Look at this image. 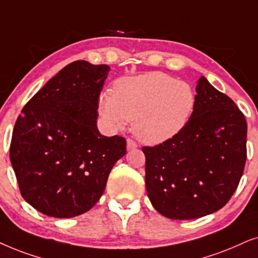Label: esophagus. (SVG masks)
I'll return each instance as SVG.
<instances>
[{
	"label": "esophagus",
	"instance_id": "34e87169",
	"mask_svg": "<svg viewBox=\"0 0 258 258\" xmlns=\"http://www.w3.org/2000/svg\"><path fill=\"white\" fill-rule=\"evenodd\" d=\"M138 147V145H137V143L135 142V140L132 139H127V150L131 151V150H135Z\"/></svg>",
	"mask_w": 258,
	"mask_h": 258
}]
</instances>
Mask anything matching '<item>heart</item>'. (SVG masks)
Returning a JSON list of instances; mask_svg holds the SVG:
<instances>
[{
	"instance_id": "obj_1",
	"label": "heart",
	"mask_w": 258,
	"mask_h": 258,
	"mask_svg": "<svg viewBox=\"0 0 258 258\" xmlns=\"http://www.w3.org/2000/svg\"><path fill=\"white\" fill-rule=\"evenodd\" d=\"M197 95L190 84L161 72L120 78L99 97V114L111 128L135 121L139 140L158 145L179 135L192 118Z\"/></svg>"
}]
</instances>
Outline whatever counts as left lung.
Instances as JSON below:
<instances>
[{"instance_id":"1","label":"left lung","mask_w":258,"mask_h":258,"mask_svg":"<svg viewBox=\"0 0 258 258\" xmlns=\"http://www.w3.org/2000/svg\"><path fill=\"white\" fill-rule=\"evenodd\" d=\"M186 127L145 154V185L153 208L171 219L218 211L238 186L246 159V121L228 95L201 77Z\"/></svg>"}]
</instances>
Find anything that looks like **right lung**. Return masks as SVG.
I'll use <instances>...</instances> for the list:
<instances>
[{
	"instance_id": "right-lung-1",
	"label": "right lung",
	"mask_w": 258,
	"mask_h": 258,
	"mask_svg": "<svg viewBox=\"0 0 258 258\" xmlns=\"http://www.w3.org/2000/svg\"><path fill=\"white\" fill-rule=\"evenodd\" d=\"M107 64L74 61L40 89L19 115L10 144L22 197L42 214L71 218L104 194L108 174L126 154L122 137L97 127Z\"/></svg>"
}]
</instances>
